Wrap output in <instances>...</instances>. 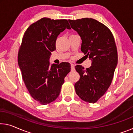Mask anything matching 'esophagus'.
Returning <instances> with one entry per match:
<instances>
[{"instance_id":"obj_1","label":"esophagus","mask_w":133,"mask_h":133,"mask_svg":"<svg viewBox=\"0 0 133 133\" xmlns=\"http://www.w3.org/2000/svg\"><path fill=\"white\" fill-rule=\"evenodd\" d=\"M71 71H74L75 70V68H74V65L71 64Z\"/></svg>"}]
</instances>
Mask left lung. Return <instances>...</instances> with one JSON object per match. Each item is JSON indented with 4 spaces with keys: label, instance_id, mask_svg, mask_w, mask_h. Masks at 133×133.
<instances>
[{
    "label": "left lung",
    "instance_id": "obj_1",
    "mask_svg": "<svg viewBox=\"0 0 133 133\" xmlns=\"http://www.w3.org/2000/svg\"><path fill=\"white\" fill-rule=\"evenodd\" d=\"M68 21L81 38V50L91 60L90 68L75 66L80 75L75 84V92L83 101L95 103L107 91L113 79L118 64L115 39L107 26L93 18Z\"/></svg>",
    "mask_w": 133,
    "mask_h": 133
}]
</instances>
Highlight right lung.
Returning a JSON list of instances; mask_svg holds the SVG:
<instances>
[{
  "mask_svg": "<svg viewBox=\"0 0 133 133\" xmlns=\"http://www.w3.org/2000/svg\"><path fill=\"white\" fill-rule=\"evenodd\" d=\"M71 29L66 19L43 18L32 24L22 38L18 55L22 77L30 95L42 105H47L59 95L64 78L70 72L68 62L50 66L51 52L61 32Z\"/></svg>",
  "mask_w": 133,
  "mask_h": 133,
  "instance_id": "1",
  "label": "right lung"
}]
</instances>
